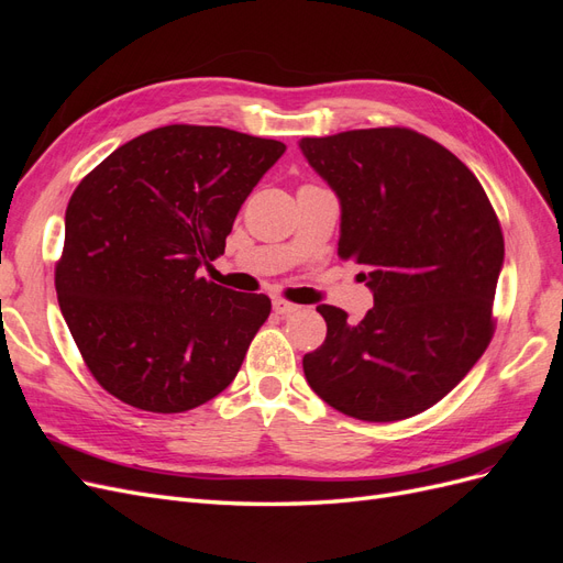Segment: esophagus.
<instances>
[{
  "label": "esophagus",
  "mask_w": 563,
  "mask_h": 563,
  "mask_svg": "<svg viewBox=\"0 0 563 563\" xmlns=\"http://www.w3.org/2000/svg\"><path fill=\"white\" fill-rule=\"evenodd\" d=\"M272 308H275V312H277V314L288 317V314L298 312V310H300V305H296V302H288V300H284V298H277L275 302H272Z\"/></svg>",
  "instance_id": "obj_1"
}]
</instances>
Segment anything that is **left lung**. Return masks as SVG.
<instances>
[{
	"instance_id": "1",
	"label": "left lung",
	"mask_w": 563,
	"mask_h": 563,
	"mask_svg": "<svg viewBox=\"0 0 563 563\" xmlns=\"http://www.w3.org/2000/svg\"><path fill=\"white\" fill-rule=\"evenodd\" d=\"M300 150L340 199L338 255L366 267L376 300L356 323L319 305L327 340L302 356L305 378L356 420L428 411L496 331L500 220L470 168L413 129L343 131Z\"/></svg>"
}]
</instances>
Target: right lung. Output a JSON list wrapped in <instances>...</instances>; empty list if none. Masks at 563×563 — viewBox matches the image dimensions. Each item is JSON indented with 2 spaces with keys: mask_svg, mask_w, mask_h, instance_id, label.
Returning a JSON list of instances; mask_svg holds the SVG:
<instances>
[{
  "mask_svg": "<svg viewBox=\"0 0 563 563\" xmlns=\"http://www.w3.org/2000/svg\"><path fill=\"white\" fill-rule=\"evenodd\" d=\"M286 145L172 124L117 147L75 187L56 294L81 360L119 401L183 413L220 395L269 317L265 294L199 277Z\"/></svg>",
  "mask_w": 563,
  "mask_h": 563,
  "instance_id": "add662e5",
  "label": "right lung"
}]
</instances>
